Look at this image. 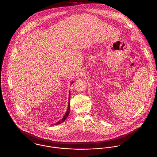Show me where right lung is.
I'll use <instances>...</instances> for the list:
<instances>
[{
	"mask_svg": "<svg viewBox=\"0 0 157 157\" xmlns=\"http://www.w3.org/2000/svg\"><path fill=\"white\" fill-rule=\"evenodd\" d=\"M72 83H73V82H72ZM70 96H71V94H70V91H69V103H68V107H67V112H66V113H65V114L64 115L63 117V118H62L60 121H59L58 122L54 124H56V125L60 124L62 123L63 122H64V121L67 118V117H68V115H69V111H70V108H69V100H70Z\"/></svg>",
	"mask_w": 157,
	"mask_h": 157,
	"instance_id": "obj_1",
	"label": "right lung"
}]
</instances>
